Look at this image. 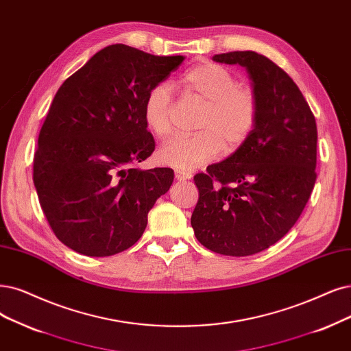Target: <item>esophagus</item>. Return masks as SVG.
Listing matches in <instances>:
<instances>
[{
  "instance_id": "1",
  "label": "esophagus",
  "mask_w": 351,
  "mask_h": 351,
  "mask_svg": "<svg viewBox=\"0 0 351 351\" xmlns=\"http://www.w3.org/2000/svg\"><path fill=\"white\" fill-rule=\"evenodd\" d=\"M175 176L178 180H189L192 179V173L191 172H185V171H175Z\"/></svg>"
}]
</instances>
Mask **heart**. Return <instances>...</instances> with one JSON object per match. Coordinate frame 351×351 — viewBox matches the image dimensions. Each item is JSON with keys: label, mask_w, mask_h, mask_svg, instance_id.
<instances>
[{"label": "heart", "mask_w": 351, "mask_h": 351, "mask_svg": "<svg viewBox=\"0 0 351 351\" xmlns=\"http://www.w3.org/2000/svg\"><path fill=\"white\" fill-rule=\"evenodd\" d=\"M184 94L202 106L197 134L179 136L159 150V160L179 171H192L214 160L224 149L236 152L249 138L257 120V99L236 76L213 62H202L180 77ZM172 90L160 82L150 88L143 117L152 132L165 138L172 133Z\"/></svg>", "instance_id": "heart-1"}]
</instances>
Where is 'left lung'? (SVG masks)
<instances>
[{
	"label": "left lung",
	"mask_w": 351,
	"mask_h": 351,
	"mask_svg": "<svg viewBox=\"0 0 351 351\" xmlns=\"http://www.w3.org/2000/svg\"><path fill=\"white\" fill-rule=\"evenodd\" d=\"M213 60L247 72L257 120L243 146L193 176L199 199L191 226L211 252L250 256L279 241L302 214L317 179V124L292 77L266 56L245 50Z\"/></svg>",
	"instance_id": "obj_1"
}]
</instances>
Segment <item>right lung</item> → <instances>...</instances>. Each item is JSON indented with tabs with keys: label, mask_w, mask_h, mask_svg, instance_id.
<instances>
[{
	"label": "right lung",
	"mask_w": 351,
	"mask_h": 351,
	"mask_svg": "<svg viewBox=\"0 0 351 351\" xmlns=\"http://www.w3.org/2000/svg\"><path fill=\"white\" fill-rule=\"evenodd\" d=\"M184 59L111 45L58 89L38 134L33 180L55 236L76 253L106 257L132 247L171 188V167L133 165L154 150L145 98Z\"/></svg>",
	"instance_id": "add662e5"
}]
</instances>
